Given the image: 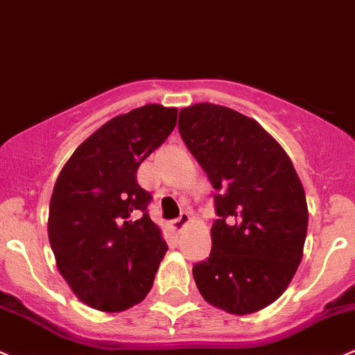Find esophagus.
I'll use <instances>...</instances> for the list:
<instances>
[{
    "label": "esophagus",
    "instance_id": "34e87169",
    "mask_svg": "<svg viewBox=\"0 0 355 355\" xmlns=\"http://www.w3.org/2000/svg\"><path fill=\"white\" fill-rule=\"evenodd\" d=\"M189 218H191V216H189V213H187V211H182L180 216L173 220V227H175V229H177V230L184 229V225L189 222Z\"/></svg>",
    "mask_w": 355,
    "mask_h": 355
}]
</instances>
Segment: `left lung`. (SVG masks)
Here are the masks:
<instances>
[{
  "mask_svg": "<svg viewBox=\"0 0 355 355\" xmlns=\"http://www.w3.org/2000/svg\"><path fill=\"white\" fill-rule=\"evenodd\" d=\"M178 130L216 191L211 253L192 267L199 293L230 314L260 311L283 295L302 261L304 185L283 147L234 109L194 104L180 111Z\"/></svg>",
  "mask_w": 355,
  "mask_h": 355,
  "instance_id": "8db88e82",
  "label": "left lung"
}]
</instances>
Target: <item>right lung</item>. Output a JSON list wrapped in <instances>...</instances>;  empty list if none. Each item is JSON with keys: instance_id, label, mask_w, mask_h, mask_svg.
<instances>
[{"instance_id": "right-lung-1", "label": "right lung", "mask_w": 355, "mask_h": 355, "mask_svg": "<svg viewBox=\"0 0 355 355\" xmlns=\"http://www.w3.org/2000/svg\"><path fill=\"white\" fill-rule=\"evenodd\" d=\"M177 114L147 104L116 116L74 150L55 182L50 246L76 297L97 311L142 302L168 251L137 170L173 132Z\"/></svg>"}]
</instances>
